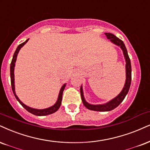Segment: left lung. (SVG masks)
<instances>
[{"mask_svg":"<svg viewBox=\"0 0 150 150\" xmlns=\"http://www.w3.org/2000/svg\"><path fill=\"white\" fill-rule=\"evenodd\" d=\"M106 36L110 41L112 42L114 44L118 46L121 48L122 50L124 56H125V61H126V81H125V84L121 92L118 95L117 97H115L112 100H110L108 102L103 104H98V105H93L90 104L88 103L85 99L83 96V88L81 86V99H82L83 103L87 108L91 110H95V111H110V110H113L116 107H117L122 102L126 95L128 93L129 88L131 86V82H132V65H131V61L130 58H129L128 53H127V50L126 49L124 42L120 40L119 38H117L115 35L111 33H105Z\"/></svg>","mask_w":150,"mask_h":150,"instance_id":"1","label":"left lung"}]
</instances>
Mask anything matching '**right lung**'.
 <instances>
[{"mask_svg": "<svg viewBox=\"0 0 150 150\" xmlns=\"http://www.w3.org/2000/svg\"><path fill=\"white\" fill-rule=\"evenodd\" d=\"M29 39H28L25 42H23V43L19 44L17 48H16L15 52L14 53V55H13V58L12 60V62H11V64H10V78H11V86H12V89L13 91V93H14V96H15L16 100H17L18 102L20 103V104L23 107L25 110H28V112H30V113H32L35 115H38V116H44V115H50L52 114L53 112H56L57 110H58L59 108H60V105H61V101H62V93H63L64 89L66 86V83L64 84L63 86H62L61 89L60 90V92H59V95H58V98L57 99V101L55 102V103L53 106L49 107V108H45V109H35V108H30V107L26 106L25 105L23 102H21V100L18 99V97L16 96V92H15V88H14V66H15V62L16 60V57H17L18 53L19 51V50L21 49V48L23 47L25 44L27 43V42L28 41Z\"/></svg>", "mask_w": 150, "mask_h": 150, "instance_id": "add662e5", "label": "right lung"}]
</instances>
